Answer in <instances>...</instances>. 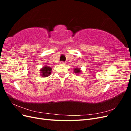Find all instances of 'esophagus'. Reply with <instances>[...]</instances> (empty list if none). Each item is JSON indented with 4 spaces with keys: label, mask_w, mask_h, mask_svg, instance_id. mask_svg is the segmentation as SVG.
Segmentation results:
<instances>
[{
    "label": "esophagus",
    "mask_w": 131,
    "mask_h": 131,
    "mask_svg": "<svg viewBox=\"0 0 131 131\" xmlns=\"http://www.w3.org/2000/svg\"><path fill=\"white\" fill-rule=\"evenodd\" d=\"M60 64H61V65H64L65 64V63L63 62H61V63H60Z\"/></svg>",
    "instance_id": "obj_1"
}]
</instances>
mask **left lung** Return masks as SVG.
Returning a JSON list of instances; mask_svg holds the SVG:
<instances>
[{"label": "left lung", "mask_w": 131, "mask_h": 131, "mask_svg": "<svg viewBox=\"0 0 131 131\" xmlns=\"http://www.w3.org/2000/svg\"><path fill=\"white\" fill-rule=\"evenodd\" d=\"M81 72V70L80 68H78V67H77V68L74 69V73L75 74H79Z\"/></svg>", "instance_id": "obj_1"}]
</instances>
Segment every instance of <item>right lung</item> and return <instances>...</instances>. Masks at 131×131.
I'll list each match as a JSON object with an SVG mask.
<instances>
[{
  "label": "right lung",
  "mask_w": 131,
  "mask_h": 131,
  "mask_svg": "<svg viewBox=\"0 0 131 131\" xmlns=\"http://www.w3.org/2000/svg\"><path fill=\"white\" fill-rule=\"evenodd\" d=\"M51 70H52V68H51V67L46 65L44 66L42 68L40 69V73L41 77L43 78L49 77L51 74Z\"/></svg>",
  "instance_id": "add662e5"
}]
</instances>
